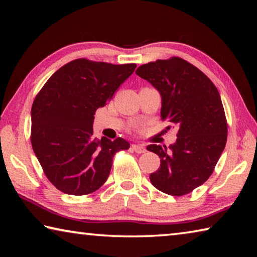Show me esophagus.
<instances>
[{
  "mask_svg": "<svg viewBox=\"0 0 257 257\" xmlns=\"http://www.w3.org/2000/svg\"><path fill=\"white\" fill-rule=\"evenodd\" d=\"M132 148L136 154H144V152H146V148L143 145H133Z\"/></svg>",
  "mask_w": 257,
  "mask_h": 257,
  "instance_id": "obj_1",
  "label": "esophagus"
}]
</instances>
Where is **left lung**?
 I'll return each instance as SVG.
<instances>
[{"mask_svg":"<svg viewBox=\"0 0 257 257\" xmlns=\"http://www.w3.org/2000/svg\"><path fill=\"white\" fill-rule=\"evenodd\" d=\"M161 94V119L178 125L177 141L167 149L149 145L160 157L150 181L163 193L181 196L203 184L219 161L227 139V121L215 85L180 57L158 59L136 70Z\"/></svg>","mask_w":257,"mask_h":257,"instance_id":"left-lung-1","label":"left lung"}]
</instances>
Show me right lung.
Masks as SVG:
<instances>
[{"instance_id": "right-lung-1", "label": "right lung", "mask_w": 257, "mask_h": 257, "mask_svg": "<svg viewBox=\"0 0 257 257\" xmlns=\"http://www.w3.org/2000/svg\"><path fill=\"white\" fill-rule=\"evenodd\" d=\"M137 65L78 58L54 73L32 106L31 144L46 178L64 193L86 195L106 182L112 158L130 145L94 137L92 122Z\"/></svg>"}]
</instances>
